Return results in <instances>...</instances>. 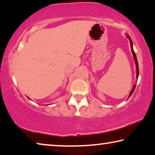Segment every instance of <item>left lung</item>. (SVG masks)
Masks as SVG:
<instances>
[{
    "mask_svg": "<svg viewBox=\"0 0 155 155\" xmlns=\"http://www.w3.org/2000/svg\"><path fill=\"white\" fill-rule=\"evenodd\" d=\"M127 37L129 39L130 41V45H131V48H132V53L133 54V57H134V59L135 61V64H136V68H137V79H138V78H139V65H138V61H137V56H136V54L134 53V50H133V44H132V39H131V38L130 36H128L127 35ZM135 87H136V84L134 85V87H133L132 91H130V95H129V97H128V98L132 96V94H133V92H134V89H135Z\"/></svg>",
    "mask_w": 155,
    "mask_h": 155,
    "instance_id": "1",
    "label": "left lung"
}]
</instances>
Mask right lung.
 <instances>
[{
  "label": "right lung",
  "instance_id": "add662e5",
  "mask_svg": "<svg viewBox=\"0 0 155 155\" xmlns=\"http://www.w3.org/2000/svg\"><path fill=\"white\" fill-rule=\"evenodd\" d=\"M28 98H29V97H28ZM29 99H30V98H29Z\"/></svg>",
  "mask_w": 155,
  "mask_h": 155
}]
</instances>
